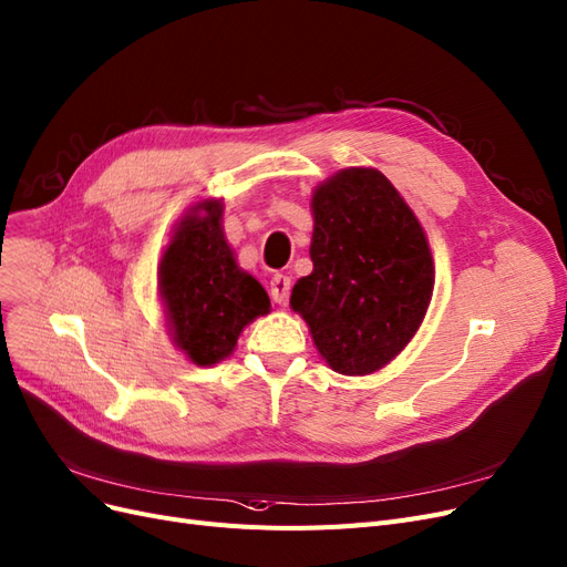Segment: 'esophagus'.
Instances as JSON below:
<instances>
[{
	"label": "esophagus",
	"instance_id": "1",
	"mask_svg": "<svg viewBox=\"0 0 567 567\" xmlns=\"http://www.w3.org/2000/svg\"><path fill=\"white\" fill-rule=\"evenodd\" d=\"M269 288H271V298H275L279 305H284L288 300V296H290V277L281 275V271H277V275H271Z\"/></svg>",
	"mask_w": 567,
	"mask_h": 567
}]
</instances>
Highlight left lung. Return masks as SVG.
Here are the masks:
<instances>
[{
	"mask_svg": "<svg viewBox=\"0 0 567 567\" xmlns=\"http://www.w3.org/2000/svg\"><path fill=\"white\" fill-rule=\"evenodd\" d=\"M313 269L290 307L313 347L347 377L386 368L433 300L435 265L416 214L374 167H347L311 193Z\"/></svg>",
	"mask_w": 567,
	"mask_h": 567,
	"instance_id": "1",
	"label": "left lung"
}]
</instances>
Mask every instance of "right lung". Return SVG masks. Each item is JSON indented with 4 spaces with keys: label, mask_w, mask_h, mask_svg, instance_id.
Wrapping results in <instances>:
<instances>
[{
    "label": "right lung",
    "mask_w": 567,
    "mask_h": 567,
    "mask_svg": "<svg viewBox=\"0 0 567 567\" xmlns=\"http://www.w3.org/2000/svg\"><path fill=\"white\" fill-rule=\"evenodd\" d=\"M157 292L174 347L193 365L228 358L241 330L269 313L267 290L237 265L223 233V197L193 205L157 262Z\"/></svg>",
    "instance_id": "obj_1"
}]
</instances>
